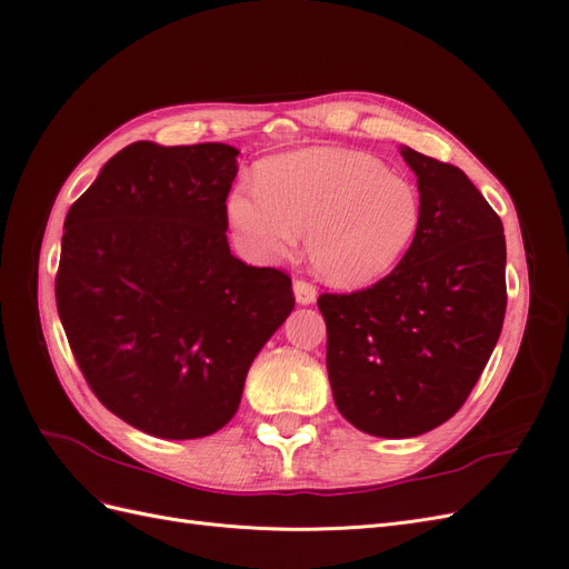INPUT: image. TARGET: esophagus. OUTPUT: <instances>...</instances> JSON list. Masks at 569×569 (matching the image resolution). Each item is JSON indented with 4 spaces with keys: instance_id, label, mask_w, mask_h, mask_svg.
Returning a JSON list of instances; mask_svg holds the SVG:
<instances>
[{
    "instance_id": "34e87169",
    "label": "esophagus",
    "mask_w": 569,
    "mask_h": 569,
    "mask_svg": "<svg viewBox=\"0 0 569 569\" xmlns=\"http://www.w3.org/2000/svg\"><path fill=\"white\" fill-rule=\"evenodd\" d=\"M295 297L301 306H308V303H316L318 299V289L313 282L308 280H295Z\"/></svg>"
}]
</instances>
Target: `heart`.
<instances>
[{"label": "heart", "mask_w": 569, "mask_h": 569, "mask_svg": "<svg viewBox=\"0 0 569 569\" xmlns=\"http://www.w3.org/2000/svg\"><path fill=\"white\" fill-rule=\"evenodd\" d=\"M420 218L416 182L351 149L280 153L228 197L234 247L247 261L280 263L306 232L313 268L341 287L366 284L399 263Z\"/></svg>", "instance_id": "obj_1"}]
</instances>
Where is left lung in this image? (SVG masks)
<instances>
[{
  "label": "left lung",
  "instance_id": "8db88e82",
  "mask_svg": "<svg viewBox=\"0 0 569 569\" xmlns=\"http://www.w3.org/2000/svg\"><path fill=\"white\" fill-rule=\"evenodd\" d=\"M422 218L387 278L320 295L327 375L339 412L360 432H429L468 401L506 318L503 222L460 168L403 147Z\"/></svg>",
  "mask_w": 569,
  "mask_h": 569
}]
</instances>
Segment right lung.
<instances>
[{
  "mask_svg": "<svg viewBox=\"0 0 569 569\" xmlns=\"http://www.w3.org/2000/svg\"><path fill=\"white\" fill-rule=\"evenodd\" d=\"M237 153L134 142L63 222L57 308L76 363L113 416L151 437L226 427L295 308L287 272L230 253Z\"/></svg>",
  "mask_w": 569,
  "mask_h": 569,
  "instance_id": "obj_1",
  "label": "right lung"
}]
</instances>
